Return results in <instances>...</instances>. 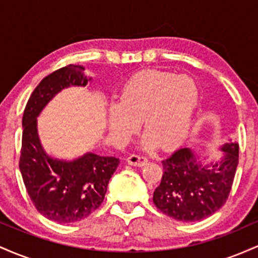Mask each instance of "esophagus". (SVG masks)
Returning a JSON list of instances; mask_svg holds the SVG:
<instances>
[{"mask_svg": "<svg viewBox=\"0 0 258 258\" xmlns=\"http://www.w3.org/2000/svg\"><path fill=\"white\" fill-rule=\"evenodd\" d=\"M127 162L128 165H132V166H144L147 164L148 160L146 156L138 155V154H132L127 158Z\"/></svg>", "mask_w": 258, "mask_h": 258, "instance_id": "34e87169", "label": "esophagus"}]
</instances>
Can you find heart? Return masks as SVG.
Masks as SVG:
<instances>
[{"label": "heart", "instance_id": "heart-1", "mask_svg": "<svg viewBox=\"0 0 258 258\" xmlns=\"http://www.w3.org/2000/svg\"><path fill=\"white\" fill-rule=\"evenodd\" d=\"M199 104V88L186 75L147 70L128 80L121 91L119 104L108 110L109 130L123 143L139 128L142 120L147 133L143 148L159 143L177 147L186 138Z\"/></svg>", "mask_w": 258, "mask_h": 258}]
</instances>
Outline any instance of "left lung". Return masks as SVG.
<instances>
[{
    "instance_id": "left-lung-1",
    "label": "left lung",
    "mask_w": 258,
    "mask_h": 258,
    "mask_svg": "<svg viewBox=\"0 0 258 258\" xmlns=\"http://www.w3.org/2000/svg\"><path fill=\"white\" fill-rule=\"evenodd\" d=\"M223 156L205 165L190 148H179L162 160L161 183L153 201L162 214L180 222H197L226 204L239 162V144L229 139Z\"/></svg>"
}]
</instances>
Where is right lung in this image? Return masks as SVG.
Listing matches in <instances>:
<instances>
[{
	"mask_svg": "<svg viewBox=\"0 0 258 258\" xmlns=\"http://www.w3.org/2000/svg\"><path fill=\"white\" fill-rule=\"evenodd\" d=\"M81 65H67L46 76L31 93L23 115L19 168L37 211L57 223L88 217L104 200L109 179L120 164L114 156L87 153L73 161L47 155L37 135V116L55 94L70 86L84 87L91 78Z\"/></svg>",
	"mask_w": 258,
	"mask_h": 258,
	"instance_id": "obj_1",
	"label": "right lung"
}]
</instances>
